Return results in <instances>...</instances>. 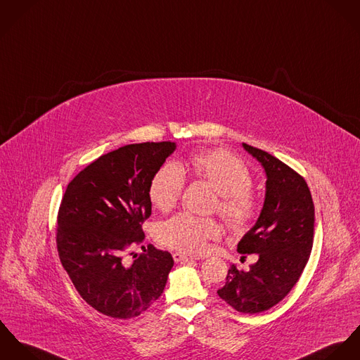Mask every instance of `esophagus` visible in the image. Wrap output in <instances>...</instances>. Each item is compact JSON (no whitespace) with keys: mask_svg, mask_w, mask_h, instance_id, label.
Segmentation results:
<instances>
[{"mask_svg":"<svg viewBox=\"0 0 360 360\" xmlns=\"http://www.w3.org/2000/svg\"><path fill=\"white\" fill-rule=\"evenodd\" d=\"M172 257H174V261H175V262H188V261L195 259V257L188 255V254H185V252H174Z\"/></svg>","mask_w":360,"mask_h":360,"instance_id":"obj_1","label":"esophagus"}]
</instances>
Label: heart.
I'll return each mask as SVG.
<instances>
[{"mask_svg":"<svg viewBox=\"0 0 360 360\" xmlns=\"http://www.w3.org/2000/svg\"><path fill=\"white\" fill-rule=\"evenodd\" d=\"M191 169L198 179L208 182L219 193L217 210L235 231H244L257 218L259 204L250 192L252 175L239 158L224 149L198 152L191 156ZM185 181V171L178 162L161 165L149 186L152 202L161 211H169L181 198ZM221 235L218 221L188 212L174 215L156 229L162 245L184 252H201L208 241L219 239Z\"/></svg>","mask_w":360,"mask_h":360,"instance_id":"heart-1","label":"heart"}]
</instances>
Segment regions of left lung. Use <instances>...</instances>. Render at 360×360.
I'll return each mask as SVG.
<instances>
[{
	"mask_svg": "<svg viewBox=\"0 0 360 360\" xmlns=\"http://www.w3.org/2000/svg\"><path fill=\"white\" fill-rule=\"evenodd\" d=\"M243 146L268 178L261 215L238 244L240 254H258V261L248 272L232 265L217 292L238 312L252 315L279 304L300 279L314 244L315 207L304 176L268 152Z\"/></svg>",
	"mask_w": 360,
	"mask_h": 360,
	"instance_id": "1",
	"label": "left lung"
}]
</instances>
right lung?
I'll list each match as a JSON object with an SVG mask.
<instances>
[{
  "instance_id": "right-lung-1",
  "label": "right lung",
  "mask_w": 360,
  "mask_h": 360,
  "mask_svg": "<svg viewBox=\"0 0 360 360\" xmlns=\"http://www.w3.org/2000/svg\"><path fill=\"white\" fill-rule=\"evenodd\" d=\"M175 150L174 142L122 146L92 161L68 185L60 201L56 245L60 262L81 298L98 312L131 319L162 294L172 255L152 244L127 265L152 214L149 186Z\"/></svg>"
}]
</instances>
